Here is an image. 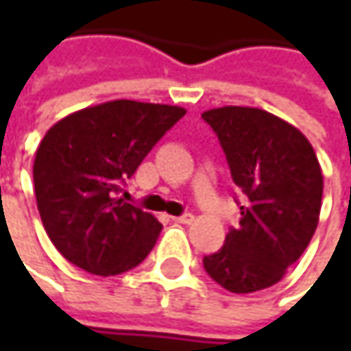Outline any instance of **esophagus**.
Listing matches in <instances>:
<instances>
[{"mask_svg": "<svg viewBox=\"0 0 351 351\" xmlns=\"http://www.w3.org/2000/svg\"><path fill=\"white\" fill-rule=\"evenodd\" d=\"M173 221L182 224H191L193 221H195V217H193L191 213H185V215H182V217H173Z\"/></svg>", "mask_w": 351, "mask_h": 351, "instance_id": "obj_1", "label": "esophagus"}]
</instances>
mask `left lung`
<instances>
[{
	"instance_id": "8db88e82",
	"label": "left lung",
	"mask_w": 351,
	"mask_h": 351,
	"mask_svg": "<svg viewBox=\"0 0 351 351\" xmlns=\"http://www.w3.org/2000/svg\"><path fill=\"white\" fill-rule=\"evenodd\" d=\"M217 132L232 182L246 195L240 223L203 265L221 287L254 293L281 281L315 234L322 169L299 128L256 107L203 113Z\"/></svg>"
}]
</instances>
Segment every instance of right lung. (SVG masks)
Returning <instances> with one entry per match:
<instances>
[{
  "label": "right lung",
  "mask_w": 351,
  "mask_h": 351,
  "mask_svg": "<svg viewBox=\"0 0 351 351\" xmlns=\"http://www.w3.org/2000/svg\"><path fill=\"white\" fill-rule=\"evenodd\" d=\"M183 107L117 99L50 127L36 148L34 195L48 238L93 276H119L154 248L162 224L119 195Z\"/></svg>",
  "instance_id": "obj_1"
}]
</instances>
